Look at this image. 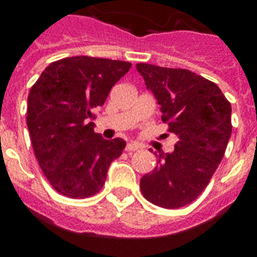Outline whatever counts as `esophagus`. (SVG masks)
<instances>
[{
    "label": "esophagus",
    "mask_w": 257,
    "mask_h": 257,
    "mask_svg": "<svg viewBox=\"0 0 257 257\" xmlns=\"http://www.w3.org/2000/svg\"><path fill=\"white\" fill-rule=\"evenodd\" d=\"M141 147L139 144H136V143H129V144H126V147H125V151L128 153H132V152H136V151H140Z\"/></svg>",
    "instance_id": "obj_1"
}]
</instances>
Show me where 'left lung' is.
Returning a JSON list of instances; mask_svg holds the SVG:
<instances>
[{
  "mask_svg": "<svg viewBox=\"0 0 257 257\" xmlns=\"http://www.w3.org/2000/svg\"><path fill=\"white\" fill-rule=\"evenodd\" d=\"M161 106V120L177 136L175 151L161 153L156 168L141 177L145 199L176 209L200 196L223 159L232 133L231 102L215 82L187 69L137 64Z\"/></svg>",
  "mask_w": 257,
  "mask_h": 257,
  "instance_id": "8db88e82",
  "label": "left lung"
}]
</instances>
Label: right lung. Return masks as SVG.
I'll return each mask as SVG.
<instances>
[{"label": "right lung", "instance_id": "1", "mask_svg": "<svg viewBox=\"0 0 257 257\" xmlns=\"http://www.w3.org/2000/svg\"><path fill=\"white\" fill-rule=\"evenodd\" d=\"M132 64L76 56L52 62L30 89L26 124L34 155L49 184L70 199L96 195L110 163L124 151L122 139L94 133L93 110Z\"/></svg>", "mask_w": 257, "mask_h": 257}]
</instances>
